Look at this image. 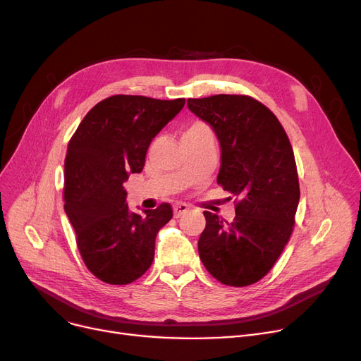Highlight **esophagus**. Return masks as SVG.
Masks as SVG:
<instances>
[{"label":"esophagus","instance_id":"1","mask_svg":"<svg viewBox=\"0 0 361 361\" xmlns=\"http://www.w3.org/2000/svg\"><path fill=\"white\" fill-rule=\"evenodd\" d=\"M188 211V206L185 203H177L174 204V216L180 218L181 215H184Z\"/></svg>","mask_w":361,"mask_h":361}]
</instances>
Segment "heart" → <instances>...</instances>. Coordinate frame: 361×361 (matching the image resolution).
Wrapping results in <instances>:
<instances>
[{"label": "heart", "instance_id": "heart-1", "mask_svg": "<svg viewBox=\"0 0 361 361\" xmlns=\"http://www.w3.org/2000/svg\"><path fill=\"white\" fill-rule=\"evenodd\" d=\"M209 127H207L206 124L200 123V121H196L193 123L190 127H188L184 133H183V137L185 136H192V135H200V133H209Z\"/></svg>", "mask_w": 361, "mask_h": 361}]
</instances>
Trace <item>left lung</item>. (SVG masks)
Masks as SVG:
<instances>
[{
  "label": "left lung",
  "mask_w": 361,
  "mask_h": 361,
  "mask_svg": "<svg viewBox=\"0 0 361 361\" xmlns=\"http://www.w3.org/2000/svg\"><path fill=\"white\" fill-rule=\"evenodd\" d=\"M187 105L216 133V183L235 203L231 222L203 212L200 260L224 286H252L268 275L294 230L300 184L293 146L275 114L247 94L190 98Z\"/></svg>",
  "instance_id": "8db88e82"
}]
</instances>
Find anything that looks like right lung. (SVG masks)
<instances>
[{
  "label": "right lung",
  "instance_id": "obj_1",
  "mask_svg": "<svg viewBox=\"0 0 361 361\" xmlns=\"http://www.w3.org/2000/svg\"><path fill=\"white\" fill-rule=\"evenodd\" d=\"M185 99L114 94L94 105L74 131L64 161V211L86 268L111 286L139 279L154 262L155 238L173 218L161 203L128 211L124 181L142 173L147 147Z\"/></svg>",
  "mask_w": 361,
  "mask_h": 361
}]
</instances>
